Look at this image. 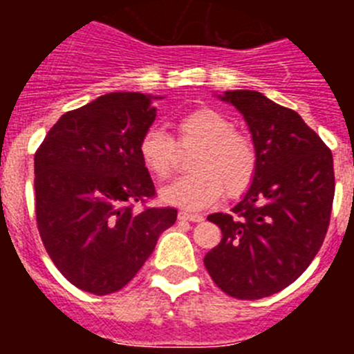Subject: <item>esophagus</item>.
Segmentation results:
<instances>
[{
    "label": "esophagus",
    "instance_id": "esophagus-1",
    "mask_svg": "<svg viewBox=\"0 0 354 354\" xmlns=\"http://www.w3.org/2000/svg\"><path fill=\"white\" fill-rule=\"evenodd\" d=\"M177 218H179L180 221H202L204 220V216L202 214H193V212H186V211H180L179 214H177Z\"/></svg>",
    "mask_w": 354,
    "mask_h": 354
}]
</instances>
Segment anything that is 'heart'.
<instances>
[{"mask_svg": "<svg viewBox=\"0 0 354 354\" xmlns=\"http://www.w3.org/2000/svg\"><path fill=\"white\" fill-rule=\"evenodd\" d=\"M177 138L150 127L140 140L143 167L154 179L167 180L177 165V147H196L189 168L193 174L175 180L161 198L184 209H205L221 195L236 198L252 186L259 167L257 147L248 134L234 129L232 120L214 108H196L177 120Z\"/></svg>", "mask_w": 354, "mask_h": 354, "instance_id": "heart-1", "label": "heart"}]
</instances>
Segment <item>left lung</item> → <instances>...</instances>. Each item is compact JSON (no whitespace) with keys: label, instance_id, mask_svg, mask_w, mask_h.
Returning <instances> with one entry per match:
<instances>
[{"label":"left lung","instance_id":"left-lung-1","mask_svg":"<svg viewBox=\"0 0 354 354\" xmlns=\"http://www.w3.org/2000/svg\"><path fill=\"white\" fill-rule=\"evenodd\" d=\"M221 99L245 115L259 167L232 211L207 216L221 241L204 264L225 294L261 299L290 286L323 245L335 195L333 158L294 109L253 90Z\"/></svg>","mask_w":354,"mask_h":354}]
</instances>
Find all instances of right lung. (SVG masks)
<instances>
[{"mask_svg": "<svg viewBox=\"0 0 354 354\" xmlns=\"http://www.w3.org/2000/svg\"><path fill=\"white\" fill-rule=\"evenodd\" d=\"M154 118L149 95L106 93L62 115L37 149L40 239L77 289L106 296L126 287L177 220V209L147 205L156 187L138 145Z\"/></svg>", "mask_w": 354, "mask_h": 354, "instance_id": "add662e5", "label": "right lung"}]
</instances>
